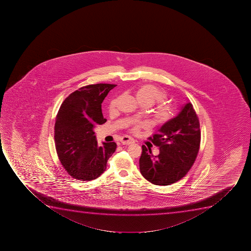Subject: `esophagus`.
<instances>
[{"label": "esophagus", "instance_id": "obj_1", "mask_svg": "<svg viewBox=\"0 0 251 251\" xmlns=\"http://www.w3.org/2000/svg\"><path fill=\"white\" fill-rule=\"evenodd\" d=\"M120 141H121L123 145H131V144H133V143L135 142L134 141V139L129 137V136H124V137H122Z\"/></svg>", "mask_w": 251, "mask_h": 251}]
</instances>
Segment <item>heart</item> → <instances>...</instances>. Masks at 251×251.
I'll use <instances>...</instances> for the list:
<instances>
[{
	"label": "heart",
	"mask_w": 251,
	"mask_h": 251,
	"mask_svg": "<svg viewBox=\"0 0 251 251\" xmlns=\"http://www.w3.org/2000/svg\"><path fill=\"white\" fill-rule=\"evenodd\" d=\"M136 98L139 102H145V103L153 105L156 101H162L165 100V92L160 91L156 88L155 86L152 85H144L138 89L136 92ZM118 99H114L111 101L109 105L110 111H113L115 109L116 106L118 105ZM173 112V108L170 105H160L157 109L155 117L157 120L159 122L167 121L169 118H171ZM139 125H136L134 130L139 128Z\"/></svg>",
	"instance_id": "heart-1"
}]
</instances>
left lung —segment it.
Masks as SVG:
<instances>
[{"label":"left lung","mask_w":251,"mask_h":251,"mask_svg":"<svg viewBox=\"0 0 251 251\" xmlns=\"http://www.w3.org/2000/svg\"><path fill=\"white\" fill-rule=\"evenodd\" d=\"M150 139L159 147V153L154 156L142 146V176L157 186H169L185 176L197 158L201 141L200 124L192 103L184 104Z\"/></svg>","instance_id":"8db88e82"}]
</instances>
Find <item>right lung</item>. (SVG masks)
I'll return each mask as SVG.
<instances>
[{
  "label": "right lung",
  "mask_w": 251,
  "mask_h": 251,
  "mask_svg": "<svg viewBox=\"0 0 251 251\" xmlns=\"http://www.w3.org/2000/svg\"><path fill=\"white\" fill-rule=\"evenodd\" d=\"M116 85L96 84L71 93L59 108L54 126L57 153L64 168L80 180L97 179L106 171L114 142L98 145L94 128L106 123L101 103Z\"/></svg>",
  "instance_id": "obj_1"
}]
</instances>
